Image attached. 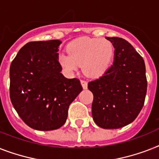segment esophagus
Masks as SVG:
<instances>
[{"label": "esophagus", "mask_w": 159, "mask_h": 159, "mask_svg": "<svg viewBox=\"0 0 159 159\" xmlns=\"http://www.w3.org/2000/svg\"><path fill=\"white\" fill-rule=\"evenodd\" d=\"M81 84H82L83 89L87 88V82L86 81H85V80H81Z\"/></svg>", "instance_id": "obj_1"}]
</instances>
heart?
Instances as JSON below:
<instances>
[{"mask_svg":"<svg viewBox=\"0 0 159 159\" xmlns=\"http://www.w3.org/2000/svg\"><path fill=\"white\" fill-rule=\"evenodd\" d=\"M67 52L58 55V62L65 72L72 73L82 65L86 76L98 77L110 67L114 57V46L107 39L79 37L67 45Z\"/></svg>","mask_w":159,"mask_h":159,"instance_id":"obj_1","label":"heart"}]
</instances>
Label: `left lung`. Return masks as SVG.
<instances>
[{"instance_id":"1","label":"left lung","mask_w":159,"mask_h":159,"mask_svg":"<svg viewBox=\"0 0 159 159\" xmlns=\"http://www.w3.org/2000/svg\"><path fill=\"white\" fill-rule=\"evenodd\" d=\"M115 48L110 68L97 79L88 82L93 93L92 117L99 126L117 129L136 118L144 106L147 91L143 58L121 37H106Z\"/></svg>"}]
</instances>
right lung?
I'll return each mask as SVG.
<instances>
[{
    "instance_id": "obj_1",
    "label": "right lung",
    "mask_w": 159,
    "mask_h": 159,
    "mask_svg": "<svg viewBox=\"0 0 159 159\" xmlns=\"http://www.w3.org/2000/svg\"><path fill=\"white\" fill-rule=\"evenodd\" d=\"M61 42H30L22 47L10 68V97L28 126L39 131L61 127L68 107L82 91L78 78L60 72L58 47Z\"/></svg>"
}]
</instances>
